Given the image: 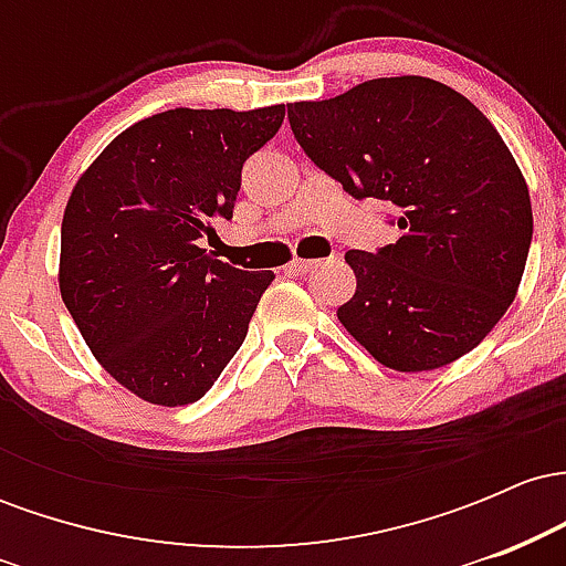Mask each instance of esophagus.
Here are the masks:
<instances>
[{"label": "esophagus", "instance_id": "obj_1", "mask_svg": "<svg viewBox=\"0 0 566 566\" xmlns=\"http://www.w3.org/2000/svg\"><path fill=\"white\" fill-rule=\"evenodd\" d=\"M322 265V261H305V258H292V261L287 263V271L290 274H308V271H314V269H319Z\"/></svg>", "mask_w": 566, "mask_h": 566}]
</instances>
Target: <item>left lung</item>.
<instances>
[{
    "instance_id": "8db88e82",
    "label": "left lung",
    "mask_w": 566,
    "mask_h": 566,
    "mask_svg": "<svg viewBox=\"0 0 566 566\" xmlns=\"http://www.w3.org/2000/svg\"><path fill=\"white\" fill-rule=\"evenodd\" d=\"M297 143L356 199L399 207L401 237L348 250L356 292L337 319L396 373L452 365L490 335L522 284L530 188L465 95L428 76H386L329 101L287 103Z\"/></svg>"
}]
</instances>
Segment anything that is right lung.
Masks as SVG:
<instances>
[{
    "mask_svg": "<svg viewBox=\"0 0 566 566\" xmlns=\"http://www.w3.org/2000/svg\"><path fill=\"white\" fill-rule=\"evenodd\" d=\"M282 122V103L154 114L71 188L61 297L97 365L138 399L191 405L244 343L274 274L233 269L197 239L233 216L242 165Z\"/></svg>",
    "mask_w": 566,
    "mask_h": 566,
    "instance_id": "right-lung-1",
    "label": "right lung"
}]
</instances>
